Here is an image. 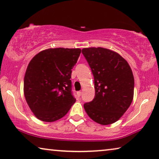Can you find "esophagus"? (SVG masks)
Masks as SVG:
<instances>
[{"label": "esophagus", "mask_w": 159, "mask_h": 159, "mask_svg": "<svg viewBox=\"0 0 159 159\" xmlns=\"http://www.w3.org/2000/svg\"><path fill=\"white\" fill-rule=\"evenodd\" d=\"M81 94H82V92H81V91H78V92H77V95H78V96H79V97H80V95H81Z\"/></svg>", "instance_id": "34e87169"}]
</instances>
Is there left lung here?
<instances>
[{
	"label": "left lung",
	"instance_id": "8db88e82",
	"mask_svg": "<svg viewBox=\"0 0 159 159\" xmlns=\"http://www.w3.org/2000/svg\"><path fill=\"white\" fill-rule=\"evenodd\" d=\"M94 76L95 98L84 107L90 118L102 125L112 124L127 111L134 97V79L129 64L112 50L82 49Z\"/></svg>",
	"mask_w": 159,
	"mask_h": 159
}]
</instances>
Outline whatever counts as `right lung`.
Instances as JSON below:
<instances>
[{"label":"right lung","instance_id":"right-lung-1","mask_svg":"<svg viewBox=\"0 0 159 159\" xmlns=\"http://www.w3.org/2000/svg\"><path fill=\"white\" fill-rule=\"evenodd\" d=\"M80 52L79 48H49L30 61L24 78V95L37 119L47 122L61 119L75 102L70 79Z\"/></svg>","mask_w":159,"mask_h":159}]
</instances>
